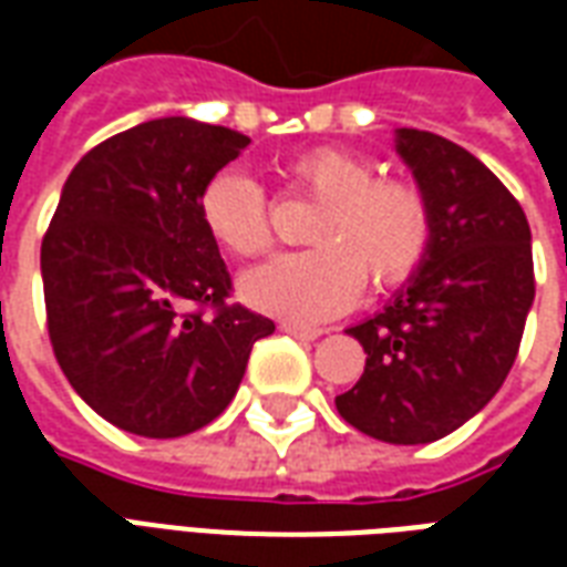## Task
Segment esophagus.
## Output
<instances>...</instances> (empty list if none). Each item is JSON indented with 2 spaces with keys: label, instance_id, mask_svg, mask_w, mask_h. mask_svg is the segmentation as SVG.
Segmentation results:
<instances>
[{
  "label": "esophagus",
  "instance_id": "34e87169",
  "mask_svg": "<svg viewBox=\"0 0 567 567\" xmlns=\"http://www.w3.org/2000/svg\"><path fill=\"white\" fill-rule=\"evenodd\" d=\"M285 333H291V337H297V340H319L321 328H312V324H297V321H282L279 324Z\"/></svg>",
  "mask_w": 567,
  "mask_h": 567
}]
</instances>
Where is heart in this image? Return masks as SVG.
Returning <instances> with one entry per match:
<instances>
[{"instance_id": "b5f03b06", "label": "heart", "mask_w": 567, "mask_h": 567, "mask_svg": "<svg viewBox=\"0 0 567 567\" xmlns=\"http://www.w3.org/2000/svg\"><path fill=\"white\" fill-rule=\"evenodd\" d=\"M282 178L319 209L307 227L312 248L246 276L243 295L260 312L297 324L328 321L355 303L364 279L373 291H392L425 264L434 209L416 182L380 175L370 157L333 145L300 151L282 163ZM197 209L212 243L234 258H264L276 243L270 199L248 175H212Z\"/></svg>"}]
</instances>
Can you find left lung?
<instances>
[{
  "label": "left lung",
  "mask_w": 567,
  "mask_h": 567,
  "mask_svg": "<svg viewBox=\"0 0 567 567\" xmlns=\"http://www.w3.org/2000/svg\"><path fill=\"white\" fill-rule=\"evenodd\" d=\"M398 151L434 209V243L413 282L349 333L368 352L340 416L385 443H431L462 427L511 373L535 300L532 230L498 175L427 130Z\"/></svg>",
  "instance_id": "1"
}]
</instances>
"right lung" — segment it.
I'll return each instance as SVG.
<instances>
[{
    "label": "right lung",
    "instance_id": "right-lung-1",
    "mask_svg": "<svg viewBox=\"0 0 567 567\" xmlns=\"http://www.w3.org/2000/svg\"><path fill=\"white\" fill-rule=\"evenodd\" d=\"M248 136L161 117L91 148L42 239L48 337L69 385L105 422L182 437L221 416L267 316L234 282L199 221L203 185Z\"/></svg>",
    "mask_w": 567,
    "mask_h": 567
}]
</instances>
